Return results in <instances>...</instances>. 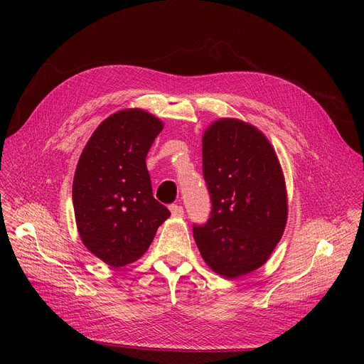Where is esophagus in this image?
Here are the masks:
<instances>
[{"label":"esophagus","instance_id":"obj_1","mask_svg":"<svg viewBox=\"0 0 364 364\" xmlns=\"http://www.w3.org/2000/svg\"><path fill=\"white\" fill-rule=\"evenodd\" d=\"M169 211H171L172 217H176V218H181L184 215V209L180 205H171Z\"/></svg>","mask_w":364,"mask_h":364}]
</instances>
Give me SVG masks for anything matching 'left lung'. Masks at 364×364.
<instances>
[{"instance_id":"1","label":"left lung","mask_w":364,"mask_h":364,"mask_svg":"<svg viewBox=\"0 0 364 364\" xmlns=\"http://www.w3.org/2000/svg\"><path fill=\"white\" fill-rule=\"evenodd\" d=\"M202 161L213 211L193 228L200 255L223 277L250 274L270 258L288 221L277 153L255 125L220 118L203 132Z\"/></svg>"}]
</instances>
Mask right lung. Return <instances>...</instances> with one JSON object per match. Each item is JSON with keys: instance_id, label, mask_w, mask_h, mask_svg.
I'll return each instance as SVG.
<instances>
[{"instance_id": "1", "label": "right lung", "mask_w": 364, "mask_h": 364, "mask_svg": "<svg viewBox=\"0 0 364 364\" xmlns=\"http://www.w3.org/2000/svg\"><path fill=\"white\" fill-rule=\"evenodd\" d=\"M164 122L143 109L112 113L91 134L75 169L72 200L87 250L119 269L140 259L171 215L151 195L147 151Z\"/></svg>"}]
</instances>
